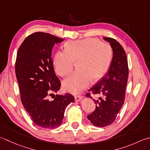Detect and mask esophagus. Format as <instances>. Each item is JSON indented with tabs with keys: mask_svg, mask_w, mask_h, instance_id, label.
I'll return each mask as SVG.
<instances>
[{
	"mask_svg": "<svg viewBox=\"0 0 150 150\" xmlns=\"http://www.w3.org/2000/svg\"><path fill=\"white\" fill-rule=\"evenodd\" d=\"M74 99L76 102H79L81 99H83V96H76L74 97Z\"/></svg>",
	"mask_w": 150,
	"mask_h": 150,
	"instance_id": "1",
	"label": "esophagus"
}]
</instances>
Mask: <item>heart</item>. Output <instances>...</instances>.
I'll return each instance as SVG.
<instances>
[{"mask_svg":"<svg viewBox=\"0 0 150 150\" xmlns=\"http://www.w3.org/2000/svg\"><path fill=\"white\" fill-rule=\"evenodd\" d=\"M112 51L109 44L98 39L89 38L66 42L65 50L58 51L53 58L55 71L66 76L72 71L74 62L77 71L64 79L63 88L70 93L77 94L89 85L103 77L112 59Z\"/></svg>","mask_w":150,"mask_h":150,"instance_id":"heart-1","label":"heart"}]
</instances>
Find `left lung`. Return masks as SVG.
<instances>
[{
	"label": "left lung",
	"instance_id": "left-lung-1",
	"mask_svg": "<svg viewBox=\"0 0 150 150\" xmlns=\"http://www.w3.org/2000/svg\"><path fill=\"white\" fill-rule=\"evenodd\" d=\"M110 43L112 50V58L108 71L102 79L91 88L87 97L92 98L96 104L95 111L87 116L94 126L105 127L113 123L120 112L125 99L128 79V64L126 54L122 45L115 39L103 38ZM92 92L99 97L93 99Z\"/></svg>",
	"mask_w": 150,
	"mask_h": 150
}]
</instances>
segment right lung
Returning <instances> with one entry per match:
<instances>
[{"instance_id": "obj_1", "label": "right lung", "mask_w": 150, "mask_h": 150, "mask_svg": "<svg viewBox=\"0 0 150 150\" xmlns=\"http://www.w3.org/2000/svg\"><path fill=\"white\" fill-rule=\"evenodd\" d=\"M63 39L44 32H35L24 39L18 49L15 74L21 100L33 123L46 129H54L62 123L64 112L74 102L72 94H56L61 83L54 72L52 50Z\"/></svg>"}]
</instances>
